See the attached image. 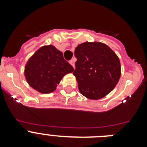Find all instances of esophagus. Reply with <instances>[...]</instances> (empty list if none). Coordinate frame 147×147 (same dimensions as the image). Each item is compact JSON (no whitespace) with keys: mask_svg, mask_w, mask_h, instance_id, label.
Returning a JSON list of instances; mask_svg holds the SVG:
<instances>
[{"mask_svg":"<svg viewBox=\"0 0 147 147\" xmlns=\"http://www.w3.org/2000/svg\"><path fill=\"white\" fill-rule=\"evenodd\" d=\"M70 64H71V65H72L73 66V67H74H74H75V64H74V60H73V59H71V61H70Z\"/></svg>","mask_w":147,"mask_h":147,"instance_id":"obj_1","label":"esophagus"}]
</instances>
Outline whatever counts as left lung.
<instances>
[{
	"label": "left lung",
	"instance_id": "1",
	"mask_svg": "<svg viewBox=\"0 0 147 147\" xmlns=\"http://www.w3.org/2000/svg\"><path fill=\"white\" fill-rule=\"evenodd\" d=\"M76 62L73 74L80 93L90 99H99L111 92L121 76L120 61L107 45L86 42L74 51Z\"/></svg>",
	"mask_w": 147,
	"mask_h": 147
}]
</instances>
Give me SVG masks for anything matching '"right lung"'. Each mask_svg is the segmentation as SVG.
<instances>
[{
  "instance_id": "add662e5",
  "label": "right lung",
  "mask_w": 147,
  "mask_h": 147,
  "mask_svg": "<svg viewBox=\"0 0 147 147\" xmlns=\"http://www.w3.org/2000/svg\"><path fill=\"white\" fill-rule=\"evenodd\" d=\"M74 67L64 59L63 54L54 46H42L28 59L25 67L28 85L41 93L55 90L62 77L72 73Z\"/></svg>"
}]
</instances>
